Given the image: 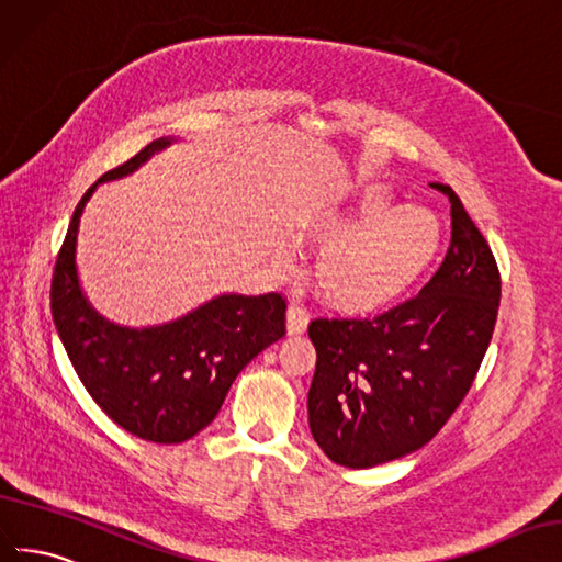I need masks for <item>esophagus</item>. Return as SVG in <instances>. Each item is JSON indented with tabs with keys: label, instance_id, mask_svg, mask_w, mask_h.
Returning <instances> with one entry per match:
<instances>
[{
	"label": "esophagus",
	"instance_id": "1",
	"mask_svg": "<svg viewBox=\"0 0 562 562\" xmlns=\"http://www.w3.org/2000/svg\"><path fill=\"white\" fill-rule=\"evenodd\" d=\"M308 329V313L303 311L296 303L286 308V334H303Z\"/></svg>",
	"mask_w": 562,
	"mask_h": 562
}]
</instances>
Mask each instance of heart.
<instances>
[{
  "mask_svg": "<svg viewBox=\"0 0 562 562\" xmlns=\"http://www.w3.org/2000/svg\"><path fill=\"white\" fill-rule=\"evenodd\" d=\"M296 237L317 251L313 286L329 308L367 315L391 306L436 259L442 231L424 206H393L379 181H360L346 198L308 212Z\"/></svg>",
  "mask_w": 562,
  "mask_h": 562,
  "instance_id": "b5f03b06",
  "label": "heart"
}]
</instances>
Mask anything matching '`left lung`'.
<instances>
[{
    "instance_id": "1",
    "label": "left lung",
    "mask_w": 562,
    "mask_h": 562,
    "mask_svg": "<svg viewBox=\"0 0 562 562\" xmlns=\"http://www.w3.org/2000/svg\"><path fill=\"white\" fill-rule=\"evenodd\" d=\"M452 243L412 301L372 319H313L308 391L315 442L334 463L372 469L424 447L447 424L490 346L502 280L450 186Z\"/></svg>"
}]
</instances>
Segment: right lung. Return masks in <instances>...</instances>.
Segmentation results:
<instances>
[{"instance_id":"add662e5","label":"right lung","mask_w":562,"mask_h":562,"mask_svg":"<svg viewBox=\"0 0 562 562\" xmlns=\"http://www.w3.org/2000/svg\"><path fill=\"white\" fill-rule=\"evenodd\" d=\"M176 138L148 143L130 162L103 173L72 214L60 247L52 313L79 381L112 422L150 442L176 445L210 426L235 376L284 336L280 294H218L190 313L153 327H126L95 311L79 282V218L101 183L140 169Z\"/></svg>"}]
</instances>
